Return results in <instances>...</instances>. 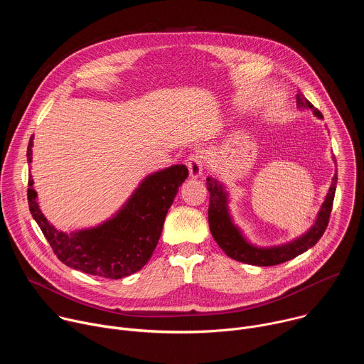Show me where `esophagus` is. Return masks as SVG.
<instances>
[{"mask_svg":"<svg viewBox=\"0 0 364 364\" xmlns=\"http://www.w3.org/2000/svg\"><path fill=\"white\" fill-rule=\"evenodd\" d=\"M186 164L188 167V173L191 178H197L203 173V155L200 152H193L188 155V159L186 160Z\"/></svg>","mask_w":364,"mask_h":364,"instance_id":"1","label":"esophagus"}]
</instances>
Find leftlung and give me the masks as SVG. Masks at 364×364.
<instances>
[{"label": "left lung", "mask_w": 364, "mask_h": 364, "mask_svg": "<svg viewBox=\"0 0 364 364\" xmlns=\"http://www.w3.org/2000/svg\"><path fill=\"white\" fill-rule=\"evenodd\" d=\"M296 107L299 109H311L316 117L323 118L321 112L317 108H314L313 103H311L301 92L296 93ZM205 181L207 190L210 193L209 226L212 236L215 237L218 245L223 249V252L228 256L235 259V261L256 267H274L287 262L289 259H294L295 256L304 253L309 247H313L324 235L331 215V207L337 187V174L333 177L331 186L318 212L316 223L309 228L306 233L301 235L292 242L272 247H257L252 245L232 220L228 205L229 194L225 190L223 184L212 177H207Z\"/></svg>", "instance_id": "1"}]
</instances>
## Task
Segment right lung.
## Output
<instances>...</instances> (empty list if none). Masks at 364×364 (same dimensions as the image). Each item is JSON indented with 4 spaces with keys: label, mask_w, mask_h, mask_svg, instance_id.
I'll list each match as a JSON object with an SVG mask.
<instances>
[{
    "label": "right lung",
    "mask_w": 364,
    "mask_h": 364,
    "mask_svg": "<svg viewBox=\"0 0 364 364\" xmlns=\"http://www.w3.org/2000/svg\"><path fill=\"white\" fill-rule=\"evenodd\" d=\"M33 135L27 148L31 163ZM188 170L177 164L146 176L121 209L95 228L65 233L41 213L37 193L28 177V207L55 255L69 268L85 274L119 279L139 271L149 261L161 236L167 212Z\"/></svg>",
    "instance_id": "add662e5"
}]
</instances>
